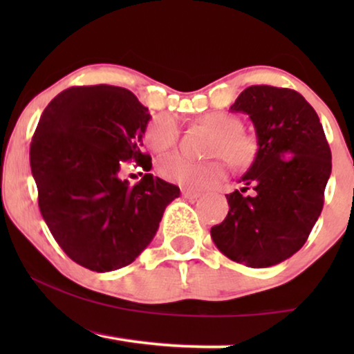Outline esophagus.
<instances>
[{
  "mask_svg": "<svg viewBox=\"0 0 354 354\" xmlns=\"http://www.w3.org/2000/svg\"><path fill=\"white\" fill-rule=\"evenodd\" d=\"M182 195L188 198V200H196V198L201 196L200 192H195V190H190V188H183L182 190Z\"/></svg>",
  "mask_w": 354,
  "mask_h": 354,
  "instance_id": "esophagus-1",
  "label": "esophagus"
}]
</instances>
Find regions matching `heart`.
I'll return each mask as SVG.
<instances>
[{
	"label": "heart",
	"mask_w": 354,
	"mask_h": 354,
	"mask_svg": "<svg viewBox=\"0 0 354 354\" xmlns=\"http://www.w3.org/2000/svg\"><path fill=\"white\" fill-rule=\"evenodd\" d=\"M203 122L217 132L212 154H221L235 167H243L253 159L254 143L250 137L241 133L243 124L239 118L227 113H209L203 115ZM178 135L180 127L176 115L161 113L149 120L145 130V142L153 151L162 153L177 143ZM158 172L166 180L176 182L178 185L205 188L224 177L225 164L222 159L198 162L183 154H171L158 162Z\"/></svg>",
	"instance_id": "obj_1"
}]
</instances>
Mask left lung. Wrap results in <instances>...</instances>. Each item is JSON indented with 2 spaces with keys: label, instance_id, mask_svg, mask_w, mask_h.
Returning a JSON list of instances; mask_svg holds the SVG:
<instances>
[{
  "label": "left lung",
  "instance_id": "8db88e82",
  "mask_svg": "<svg viewBox=\"0 0 354 354\" xmlns=\"http://www.w3.org/2000/svg\"><path fill=\"white\" fill-rule=\"evenodd\" d=\"M232 113L250 115L258 151L241 190L227 196L229 214L211 227L221 253L248 268H270L306 243L324 206L332 153L313 106L298 91L251 85ZM251 187L254 193H243Z\"/></svg>",
  "mask_w": 354,
  "mask_h": 354
}]
</instances>
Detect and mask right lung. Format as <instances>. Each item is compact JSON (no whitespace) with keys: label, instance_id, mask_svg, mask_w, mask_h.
<instances>
[{"label":"right lung","instance_id":"1","mask_svg":"<svg viewBox=\"0 0 354 354\" xmlns=\"http://www.w3.org/2000/svg\"><path fill=\"white\" fill-rule=\"evenodd\" d=\"M151 119L132 91L72 86L43 111L30 143L38 206L62 251L84 268H125L151 243L178 187L148 174L142 153ZM125 160L147 171L133 187L118 178Z\"/></svg>","mask_w":354,"mask_h":354}]
</instances>
